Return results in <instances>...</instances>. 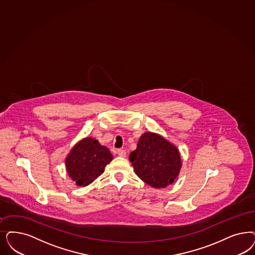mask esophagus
Wrapping results in <instances>:
<instances>
[{
	"label": "esophagus",
	"instance_id": "esophagus-1",
	"mask_svg": "<svg viewBox=\"0 0 255 255\" xmlns=\"http://www.w3.org/2000/svg\"><path fill=\"white\" fill-rule=\"evenodd\" d=\"M118 154L120 155V156H122V157H125L126 156V150L125 149H118Z\"/></svg>",
	"mask_w": 255,
	"mask_h": 255
}]
</instances>
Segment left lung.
Wrapping results in <instances>:
<instances>
[{"instance_id":"1","label":"left lung","mask_w":255,"mask_h":255,"mask_svg":"<svg viewBox=\"0 0 255 255\" xmlns=\"http://www.w3.org/2000/svg\"><path fill=\"white\" fill-rule=\"evenodd\" d=\"M129 159L135 174L154 188H164L172 184L182 167L179 149L154 132H144L141 135Z\"/></svg>"}]
</instances>
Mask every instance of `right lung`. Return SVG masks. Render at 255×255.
I'll list each match as a JSON object with an SVG mask.
<instances>
[{"label":"right lung","instance_id":"obj_1","mask_svg":"<svg viewBox=\"0 0 255 255\" xmlns=\"http://www.w3.org/2000/svg\"><path fill=\"white\" fill-rule=\"evenodd\" d=\"M113 159L110 150L92 137L80 140L66 158L67 172L79 186H87L101 175Z\"/></svg>","mask_w":255,"mask_h":255}]
</instances>
